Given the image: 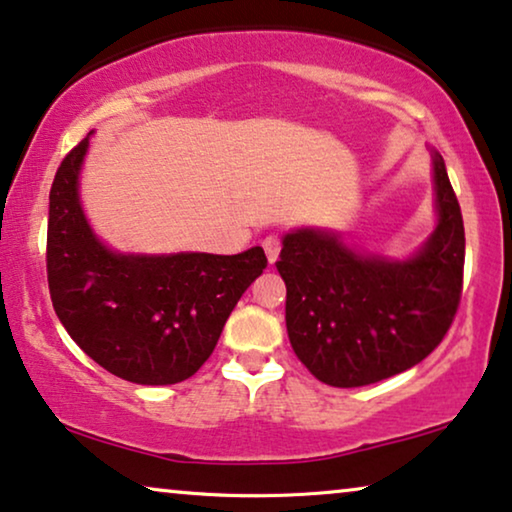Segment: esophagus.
<instances>
[{"instance_id":"34e87169","label":"esophagus","mask_w":512,"mask_h":512,"mask_svg":"<svg viewBox=\"0 0 512 512\" xmlns=\"http://www.w3.org/2000/svg\"><path fill=\"white\" fill-rule=\"evenodd\" d=\"M261 244H263V249H265V256H268V261L275 263L277 256H279V251H282V240H279V235H268Z\"/></svg>"}]
</instances>
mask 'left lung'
Returning <instances> with one entry per match:
<instances>
[{
	"mask_svg": "<svg viewBox=\"0 0 512 512\" xmlns=\"http://www.w3.org/2000/svg\"><path fill=\"white\" fill-rule=\"evenodd\" d=\"M438 226L408 261L349 249L340 235L296 230L275 263L286 331L305 368L331 387H366L424 361L450 331L464 289V219L433 153Z\"/></svg>",
	"mask_w": 512,
	"mask_h": 512,
	"instance_id": "obj_1",
	"label": "left lung"
}]
</instances>
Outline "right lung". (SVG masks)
I'll use <instances>...</instances> for the list:
<instances>
[{"mask_svg":"<svg viewBox=\"0 0 512 512\" xmlns=\"http://www.w3.org/2000/svg\"><path fill=\"white\" fill-rule=\"evenodd\" d=\"M88 137L62 158L48 202L46 272L55 314L111 375L177 384L214 352L226 319L268 265L251 247L235 256L116 254L90 230L79 202Z\"/></svg>","mask_w":512,"mask_h":512,"instance_id":"right-lung-1","label":"right lung"}]
</instances>
